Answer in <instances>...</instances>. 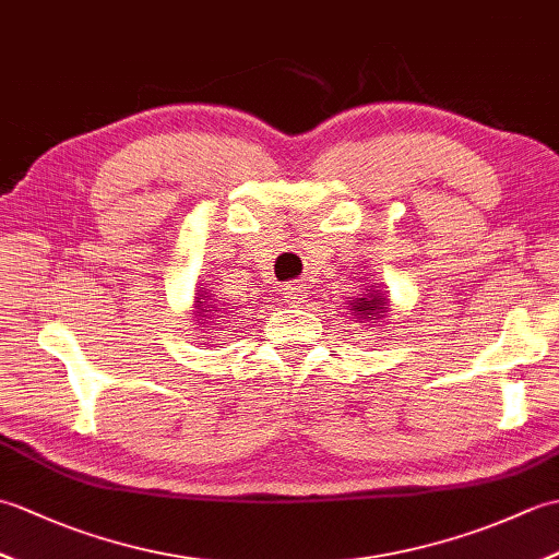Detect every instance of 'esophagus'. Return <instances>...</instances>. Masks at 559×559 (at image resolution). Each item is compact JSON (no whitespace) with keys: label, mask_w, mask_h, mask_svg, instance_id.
I'll list each match as a JSON object with an SVG mask.
<instances>
[{"label":"esophagus","mask_w":559,"mask_h":559,"mask_svg":"<svg viewBox=\"0 0 559 559\" xmlns=\"http://www.w3.org/2000/svg\"><path fill=\"white\" fill-rule=\"evenodd\" d=\"M283 298L290 307H298L302 305V288L300 283H286V288H283Z\"/></svg>","instance_id":"1"}]
</instances>
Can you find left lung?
<instances>
[{
  "mask_svg": "<svg viewBox=\"0 0 559 559\" xmlns=\"http://www.w3.org/2000/svg\"><path fill=\"white\" fill-rule=\"evenodd\" d=\"M384 290L377 286H365L360 290L358 298H350L346 302V310H348V319L353 324H360L365 329H372L377 326L382 319L386 317V312H391L389 300L384 298ZM382 326V324H379Z\"/></svg>",
  "mask_w": 559,
  "mask_h": 559,
  "instance_id": "8db88e82",
  "label": "left lung"
}]
</instances>
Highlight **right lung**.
<instances>
[{
  "instance_id": "1",
  "label": "right lung",
  "mask_w": 559,
  "mask_h": 559,
  "mask_svg": "<svg viewBox=\"0 0 559 559\" xmlns=\"http://www.w3.org/2000/svg\"><path fill=\"white\" fill-rule=\"evenodd\" d=\"M194 312H197V329L204 326V331L216 329V322H223V317L233 312V307L225 302V298H216L211 290H199V298L194 300Z\"/></svg>"
}]
</instances>
